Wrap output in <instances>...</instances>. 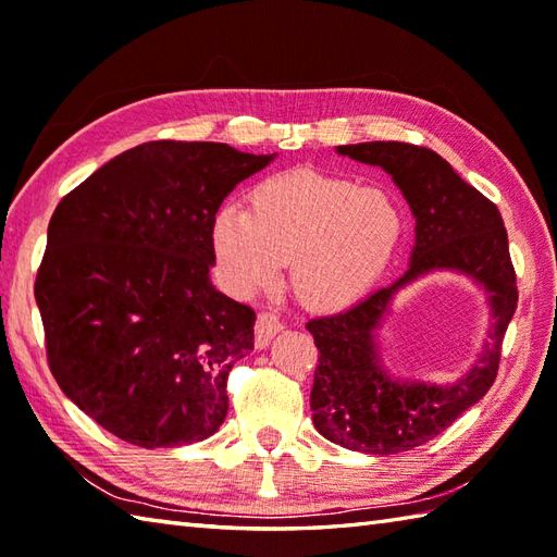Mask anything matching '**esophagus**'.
Wrapping results in <instances>:
<instances>
[{
  "label": "esophagus",
  "instance_id": "obj_1",
  "mask_svg": "<svg viewBox=\"0 0 557 557\" xmlns=\"http://www.w3.org/2000/svg\"><path fill=\"white\" fill-rule=\"evenodd\" d=\"M282 330V321L275 313H260L256 321V347L265 349Z\"/></svg>",
  "mask_w": 557,
  "mask_h": 557
}]
</instances>
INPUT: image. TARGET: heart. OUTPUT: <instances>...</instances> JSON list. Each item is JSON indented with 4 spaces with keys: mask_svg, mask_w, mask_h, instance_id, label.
<instances>
[{
    "mask_svg": "<svg viewBox=\"0 0 557 557\" xmlns=\"http://www.w3.org/2000/svg\"><path fill=\"white\" fill-rule=\"evenodd\" d=\"M401 230L397 200L383 188L301 168L260 180L248 210L220 206L210 242L234 292L270 287L289 260L294 297L311 311L339 313L383 277Z\"/></svg>",
    "mask_w": 557,
    "mask_h": 557,
    "instance_id": "1",
    "label": "heart"
}]
</instances>
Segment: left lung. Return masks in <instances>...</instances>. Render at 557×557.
Instances as JSON below:
<instances>
[{"label":"left lung","instance_id":"8db88e82","mask_svg":"<svg viewBox=\"0 0 557 557\" xmlns=\"http://www.w3.org/2000/svg\"><path fill=\"white\" fill-rule=\"evenodd\" d=\"M335 150L393 176L417 220V236L409 268L393 285L337 315L306 323L321 351L311 389L313 425L330 443L354 453L397 455L433 441L491 389L505 330L517 309L510 246L498 208L437 152L397 140ZM433 271L469 276L487 294L492 309L490 339L455 384H423L389 374L376 339L396 292Z\"/></svg>","mask_w":557,"mask_h":557}]
</instances>
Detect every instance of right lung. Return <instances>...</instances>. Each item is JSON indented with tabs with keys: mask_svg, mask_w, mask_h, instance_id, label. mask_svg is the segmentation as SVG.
<instances>
[{
	"mask_svg": "<svg viewBox=\"0 0 557 557\" xmlns=\"http://www.w3.org/2000/svg\"><path fill=\"white\" fill-rule=\"evenodd\" d=\"M277 158L150 140L59 200L35 280L47 361L74 405L138 447L203 441L256 313L210 282V227L234 186Z\"/></svg>",
	"mask_w": 557,
	"mask_h": 557,
	"instance_id": "right-lung-1",
	"label": "right lung"
}]
</instances>
